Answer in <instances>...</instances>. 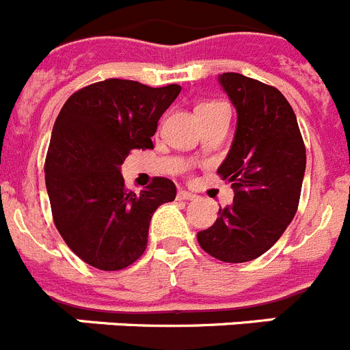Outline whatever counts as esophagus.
<instances>
[{
	"label": "esophagus",
	"instance_id": "esophagus-1",
	"mask_svg": "<svg viewBox=\"0 0 350 350\" xmlns=\"http://www.w3.org/2000/svg\"><path fill=\"white\" fill-rule=\"evenodd\" d=\"M177 198L182 200V202H189V200H194V198H196V194L189 193V191H178Z\"/></svg>",
	"mask_w": 350,
	"mask_h": 350
}]
</instances>
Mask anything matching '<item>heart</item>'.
I'll use <instances>...</instances> for the list:
<instances>
[{
  "instance_id": "b5f03b06",
  "label": "heart",
  "mask_w": 350,
  "mask_h": 350,
  "mask_svg": "<svg viewBox=\"0 0 350 350\" xmlns=\"http://www.w3.org/2000/svg\"><path fill=\"white\" fill-rule=\"evenodd\" d=\"M212 105H217V103H213V101L212 103H202L200 107H198V110H200V108H205V107H212Z\"/></svg>"
}]
</instances>
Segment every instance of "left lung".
I'll return each mask as SVG.
<instances>
[{"label": "left lung", "mask_w": 350, "mask_h": 350, "mask_svg": "<svg viewBox=\"0 0 350 350\" xmlns=\"http://www.w3.org/2000/svg\"><path fill=\"white\" fill-rule=\"evenodd\" d=\"M219 82L238 113L233 145L217 170L233 182L234 198L198 233V243L215 259L247 262L273 247L295 217L307 154L279 89L240 73H222Z\"/></svg>", "instance_id": "1"}]
</instances>
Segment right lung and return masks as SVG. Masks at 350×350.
I'll return each instance as SVG.
<instances>
[{"label":"right lung","mask_w":350,"mask_h":350,"mask_svg":"<svg viewBox=\"0 0 350 350\" xmlns=\"http://www.w3.org/2000/svg\"><path fill=\"white\" fill-rule=\"evenodd\" d=\"M180 89L107 79L73 92L55 119L45 157L52 219L66 245L98 270L137 261L152 213L175 200L177 187L165 177L129 191L120 165L135 148H154L157 120Z\"/></svg>","instance_id":"obj_1"}]
</instances>
